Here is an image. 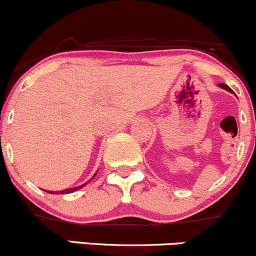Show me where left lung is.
<instances>
[{"mask_svg": "<svg viewBox=\"0 0 256 256\" xmlns=\"http://www.w3.org/2000/svg\"><path fill=\"white\" fill-rule=\"evenodd\" d=\"M219 87H220V88H224V90H226V91H229V92H231V93H234V91H232V90H231L230 88V87L229 86H228V85H225V84H219V85H218Z\"/></svg>", "mask_w": 256, "mask_h": 256, "instance_id": "8db88e82", "label": "left lung"}]
</instances>
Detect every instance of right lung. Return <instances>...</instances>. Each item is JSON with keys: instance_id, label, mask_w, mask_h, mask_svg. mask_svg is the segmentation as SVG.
<instances>
[{"instance_id": "right-lung-1", "label": "right lung", "mask_w": 256, "mask_h": 256, "mask_svg": "<svg viewBox=\"0 0 256 256\" xmlns=\"http://www.w3.org/2000/svg\"><path fill=\"white\" fill-rule=\"evenodd\" d=\"M96 175H97V174H94V175H93V177H94ZM93 177H92V178H93ZM92 178H91V180H92ZM91 180H88V181L84 183V184L78 186V187H74V188H68V189H64V190H60V192H51V190H46V193H49V194H70V193H74L75 190H79L80 188L85 187V186H86L87 183H88L90 181H91Z\"/></svg>"}]
</instances>
